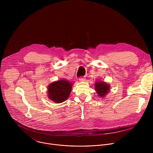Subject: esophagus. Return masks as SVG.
Returning a JSON list of instances; mask_svg holds the SVG:
<instances>
[{"label": "esophagus", "instance_id": "34e87169", "mask_svg": "<svg viewBox=\"0 0 153 153\" xmlns=\"http://www.w3.org/2000/svg\"><path fill=\"white\" fill-rule=\"evenodd\" d=\"M79 81H80V82H84V81H85V77H80Z\"/></svg>", "mask_w": 153, "mask_h": 153}]
</instances>
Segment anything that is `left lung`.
Segmentation results:
<instances>
[{"instance_id":"8db88e82","label":"left lung","mask_w":153,"mask_h":153,"mask_svg":"<svg viewBox=\"0 0 153 153\" xmlns=\"http://www.w3.org/2000/svg\"><path fill=\"white\" fill-rule=\"evenodd\" d=\"M94 90L100 97H105L110 91V85L108 83L102 81H96L94 83Z\"/></svg>"}]
</instances>
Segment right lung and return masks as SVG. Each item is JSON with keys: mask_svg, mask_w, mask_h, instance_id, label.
I'll list each match as a JSON object with an SVG mask.
<instances>
[{"mask_svg": "<svg viewBox=\"0 0 153 153\" xmlns=\"http://www.w3.org/2000/svg\"><path fill=\"white\" fill-rule=\"evenodd\" d=\"M73 83L68 80L54 81L48 86V97L56 103H60L68 99Z\"/></svg>", "mask_w": 153, "mask_h": 153, "instance_id": "obj_1", "label": "right lung"}]
</instances>
